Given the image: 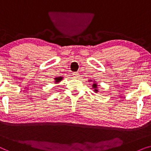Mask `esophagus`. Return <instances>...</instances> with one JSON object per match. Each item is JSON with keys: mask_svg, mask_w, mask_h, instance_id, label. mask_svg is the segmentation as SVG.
Listing matches in <instances>:
<instances>
[{"mask_svg": "<svg viewBox=\"0 0 151 151\" xmlns=\"http://www.w3.org/2000/svg\"><path fill=\"white\" fill-rule=\"evenodd\" d=\"M73 77L75 78H79V76H80V74L78 73V72H77V73H73Z\"/></svg>", "mask_w": 151, "mask_h": 151, "instance_id": "34e87169", "label": "esophagus"}]
</instances>
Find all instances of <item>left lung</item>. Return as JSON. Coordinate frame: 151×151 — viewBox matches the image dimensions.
<instances>
[{
  "mask_svg": "<svg viewBox=\"0 0 151 151\" xmlns=\"http://www.w3.org/2000/svg\"><path fill=\"white\" fill-rule=\"evenodd\" d=\"M91 81V80H90ZM94 83L93 84V86L92 87L94 88V91L96 92V93H98V84H97V83H96V82H93Z\"/></svg>",
  "mask_w": 151,
  "mask_h": 151,
  "instance_id": "1",
  "label": "left lung"
}]
</instances>
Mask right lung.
I'll list each match as a JSON object with an SVG mask.
<instances>
[{"label":"right lung","mask_w":151,"mask_h":151,"mask_svg":"<svg viewBox=\"0 0 151 151\" xmlns=\"http://www.w3.org/2000/svg\"><path fill=\"white\" fill-rule=\"evenodd\" d=\"M63 77H57V78H54L55 83H58V82H60L62 80H63Z\"/></svg>","instance_id":"obj_1"}]
</instances>
